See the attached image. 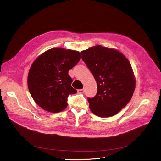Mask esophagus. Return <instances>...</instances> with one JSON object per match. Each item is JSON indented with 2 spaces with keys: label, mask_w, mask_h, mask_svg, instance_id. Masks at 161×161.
Segmentation results:
<instances>
[{
  "label": "esophagus",
  "mask_w": 161,
  "mask_h": 161,
  "mask_svg": "<svg viewBox=\"0 0 161 161\" xmlns=\"http://www.w3.org/2000/svg\"><path fill=\"white\" fill-rule=\"evenodd\" d=\"M77 92H78L79 93H84V89H80V90H78Z\"/></svg>",
  "instance_id": "1"
}]
</instances>
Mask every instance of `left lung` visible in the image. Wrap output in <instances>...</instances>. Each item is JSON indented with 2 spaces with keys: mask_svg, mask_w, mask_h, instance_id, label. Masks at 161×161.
I'll list each match as a JSON object with an SVG mask.
<instances>
[{
  "mask_svg": "<svg viewBox=\"0 0 161 161\" xmlns=\"http://www.w3.org/2000/svg\"><path fill=\"white\" fill-rule=\"evenodd\" d=\"M80 53L97 85L96 96L88 98L90 110L101 118L116 114L130 101L135 88L129 61L119 51L99 45Z\"/></svg>",
  "mask_w": 161,
  "mask_h": 161,
  "instance_id": "left-lung-1",
  "label": "left lung"
}]
</instances>
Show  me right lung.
Masks as SVG:
<instances>
[{"label":"right lung","mask_w":161,"mask_h":161,"mask_svg":"<svg viewBox=\"0 0 161 161\" xmlns=\"http://www.w3.org/2000/svg\"><path fill=\"white\" fill-rule=\"evenodd\" d=\"M80 59L78 51L53 48L34 60L28 75V87L37 105L53 113L67 107L68 97L77 92L71 86L68 71Z\"/></svg>","instance_id":"right-lung-1"}]
</instances>
